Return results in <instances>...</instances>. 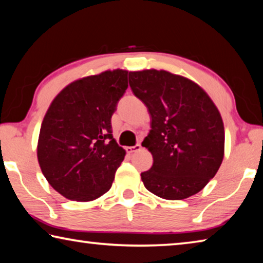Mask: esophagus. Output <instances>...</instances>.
<instances>
[{
	"instance_id": "34e87169",
	"label": "esophagus",
	"mask_w": 263,
	"mask_h": 263,
	"mask_svg": "<svg viewBox=\"0 0 263 263\" xmlns=\"http://www.w3.org/2000/svg\"><path fill=\"white\" fill-rule=\"evenodd\" d=\"M140 149H141V145L140 144H137L136 146H131V147H127L126 148V152L132 154V153H135V152H138V151H140Z\"/></svg>"
}]
</instances>
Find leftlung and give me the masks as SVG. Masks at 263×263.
<instances>
[{
	"label": "left lung",
	"mask_w": 263,
	"mask_h": 263,
	"mask_svg": "<svg viewBox=\"0 0 263 263\" xmlns=\"http://www.w3.org/2000/svg\"><path fill=\"white\" fill-rule=\"evenodd\" d=\"M128 82L151 116L141 142L153 157L140 175L145 188L169 201L199 193L224 159V123L216 104L193 80L163 69L130 72Z\"/></svg>",
	"instance_id": "8db88e82"
}]
</instances>
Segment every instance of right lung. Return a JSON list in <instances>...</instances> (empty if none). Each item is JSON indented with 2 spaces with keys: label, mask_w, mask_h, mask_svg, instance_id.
Wrapping results in <instances>:
<instances>
[{
  "label": "right lung",
  "mask_w": 263,
  "mask_h": 263,
  "mask_svg": "<svg viewBox=\"0 0 263 263\" xmlns=\"http://www.w3.org/2000/svg\"><path fill=\"white\" fill-rule=\"evenodd\" d=\"M127 74L117 68L75 80L48 106L37 158L48 183L65 198L90 202L112 185L126 153L111 135V116L127 89Z\"/></svg>",
  "instance_id": "1"
}]
</instances>
